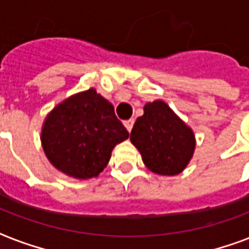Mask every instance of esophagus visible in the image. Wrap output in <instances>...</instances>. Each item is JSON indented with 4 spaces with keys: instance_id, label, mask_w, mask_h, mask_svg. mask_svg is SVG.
Segmentation results:
<instances>
[{
    "instance_id": "34e87169",
    "label": "esophagus",
    "mask_w": 249,
    "mask_h": 249,
    "mask_svg": "<svg viewBox=\"0 0 249 249\" xmlns=\"http://www.w3.org/2000/svg\"><path fill=\"white\" fill-rule=\"evenodd\" d=\"M133 124H134V120L133 119H130V120H126L124 121V125H125V128L128 129V132H130L133 128Z\"/></svg>"
}]
</instances>
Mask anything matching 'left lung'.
Returning <instances> with one entry per match:
<instances>
[{"label": "left lung", "mask_w": 249, "mask_h": 249, "mask_svg": "<svg viewBox=\"0 0 249 249\" xmlns=\"http://www.w3.org/2000/svg\"><path fill=\"white\" fill-rule=\"evenodd\" d=\"M130 141L141 153L145 166L158 175L180 174L196 147L192 129L163 100L143 107V115L130 132Z\"/></svg>", "instance_id": "8db88e82"}]
</instances>
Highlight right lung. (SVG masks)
Returning <instances> with one entry per match:
<instances>
[{
  "instance_id": "1",
  "label": "right lung",
  "mask_w": 249,
  "mask_h": 249,
  "mask_svg": "<svg viewBox=\"0 0 249 249\" xmlns=\"http://www.w3.org/2000/svg\"><path fill=\"white\" fill-rule=\"evenodd\" d=\"M129 137L107 99L89 89L57 104L41 128L47 158L62 174L86 180L107 167L113 147Z\"/></svg>"
}]
</instances>
